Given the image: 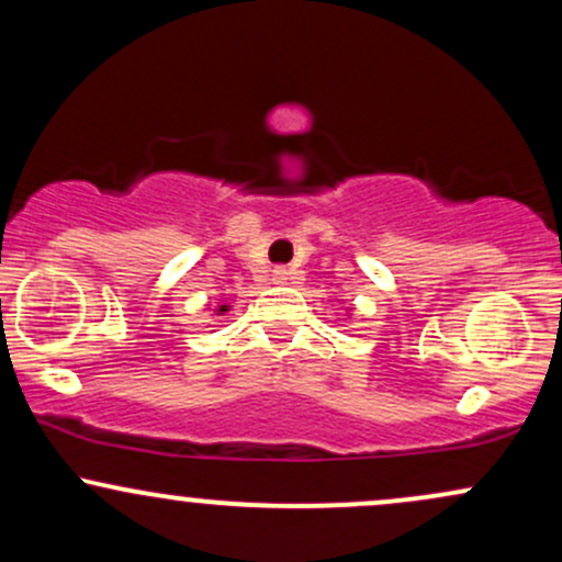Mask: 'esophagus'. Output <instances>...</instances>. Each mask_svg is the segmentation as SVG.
Listing matches in <instances>:
<instances>
[{
	"instance_id": "obj_1",
	"label": "esophagus",
	"mask_w": 562,
	"mask_h": 562,
	"mask_svg": "<svg viewBox=\"0 0 562 562\" xmlns=\"http://www.w3.org/2000/svg\"><path fill=\"white\" fill-rule=\"evenodd\" d=\"M272 280H274V282H288V280H290V269H285V267H274V269H272Z\"/></svg>"
}]
</instances>
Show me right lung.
<instances>
[{
    "label": "right lung",
    "instance_id": "obj_1",
    "mask_svg": "<svg viewBox=\"0 0 562 562\" xmlns=\"http://www.w3.org/2000/svg\"><path fill=\"white\" fill-rule=\"evenodd\" d=\"M218 312H227V306H222V308H218Z\"/></svg>",
    "mask_w": 562,
    "mask_h": 562
}]
</instances>
